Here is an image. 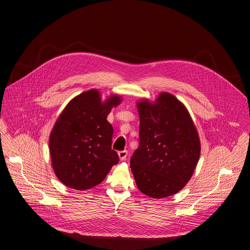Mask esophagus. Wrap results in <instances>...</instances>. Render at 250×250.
<instances>
[{
  "instance_id": "esophagus-1",
  "label": "esophagus",
  "mask_w": 250,
  "mask_h": 250,
  "mask_svg": "<svg viewBox=\"0 0 250 250\" xmlns=\"http://www.w3.org/2000/svg\"><path fill=\"white\" fill-rule=\"evenodd\" d=\"M118 154H119V157H120V159L123 161V160H125V158H126V156H127V150H121V151H119L118 152Z\"/></svg>"
}]
</instances>
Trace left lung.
<instances>
[{
    "label": "left lung",
    "instance_id": "1",
    "mask_svg": "<svg viewBox=\"0 0 250 250\" xmlns=\"http://www.w3.org/2000/svg\"><path fill=\"white\" fill-rule=\"evenodd\" d=\"M139 146L130 167L143 194L162 198L179 192L196 166L200 144L185 106L172 95L162 93L152 104H138Z\"/></svg>",
    "mask_w": 250,
    "mask_h": 250
}]
</instances>
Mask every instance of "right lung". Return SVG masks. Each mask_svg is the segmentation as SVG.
<instances>
[{"instance_id": "1", "label": "right lung", "mask_w": 250, "mask_h": 250, "mask_svg": "<svg viewBox=\"0 0 250 250\" xmlns=\"http://www.w3.org/2000/svg\"><path fill=\"white\" fill-rule=\"evenodd\" d=\"M120 102V97L112 96L103 104L99 92L90 90L73 99L59 116L49 146L56 176L67 187L93 188L119 163L106 118Z\"/></svg>"}]
</instances>
